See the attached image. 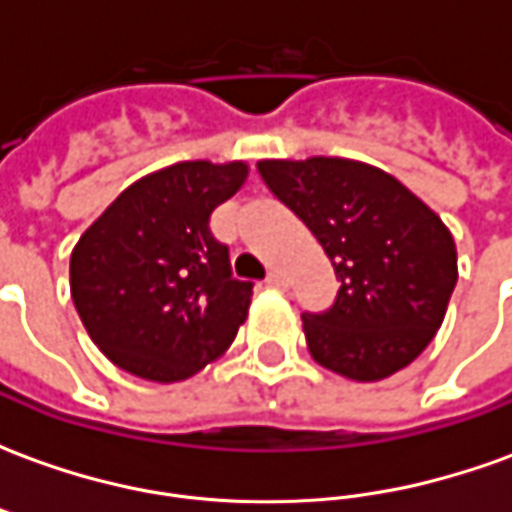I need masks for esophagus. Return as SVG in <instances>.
Instances as JSON below:
<instances>
[{"label":"esophagus","mask_w":512,"mask_h":512,"mask_svg":"<svg viewBox=\"0 0 512 512\" xmlns=\"http://www.w3.org/2000/svg\"><path fill=\"white\" fill-rule=\"evenodd\" d=\"M266 282L271 285V288H285V285H288V279H285V274H282V271H271Z\"/></svg>","instance_id":"esophagus-1"}]
</instances>
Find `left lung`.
<instances>
[{
  "instance_id": "1",
  "label": "left lung",
  "mask_w": 512,
  "mask_h": 512,
  "mask_svg": "<svg viewBox=\"0 0 512 512\" xmlns=\"http://www.w3.org/2000/svg\"><path fill=\"white\" fill-rule=\"evenodd\" d=\"M257 169L321 241L340 282L332 310L301 315L312 359L362 384L411 365L439 332L458 282L439 213L354 158H263Z\"/></svg>"
}]
</instances>
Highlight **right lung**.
Instances as JSON below:
<instances>
[{"instance_id":"right-lung-1","label":"right lung","mask_w":512,"mask_h":512,"mask_svg":"<svg viewBox=\"0 0 512 512\" xmlns=\"http://www.w3.org/2000/svg\"><path fill=\"white\" fill-rule=\"evenodd\" d=\"M246 161H180L120 191L71 252V296L101 354L131 376L186 381L230 348L252 304L208 219Z\"/></svg>"}]
</instances>
